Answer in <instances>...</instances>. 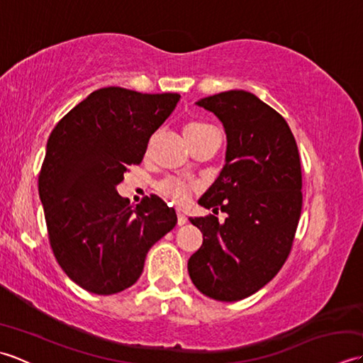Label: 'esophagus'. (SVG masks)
<instances>
[{"label": "esophagus", "instance_id": "obj_1", "mask_svg": "<svg viewBox=\"0 0 363 363\" xmlns=\"http://www.w3.org/2000/svg\"><path fill=\"white\" fill-rule=\"evenodd\" d=\"M176 213H177V225H179V226L186 225V223H187V217H186V213H184L182 211H177Z\"/></svg>", "mask_w": 363, "mask_h": 363}]
</instances>
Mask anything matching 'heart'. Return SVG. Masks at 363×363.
Returning a JSON list of instances; mask_svg holds the SVG:
<instances>
[{"label":"heart","mask_w":363,"mask_h":363,"mask_svg":"<svg viewBox=\"0 0 363 363\" xmlns=\"http://www.w3.org/2000/svg\"><path fill=\"white\" fill-rule=\"evenodd\" d=\"M211 130H213L212 126L206 125L203 121H190L189 125L184 128V137H186V142L189 146L199 140V138L204 137L206 134H209ZM159 194L162 196H165L168 199H172L174 204H187L189 199L191 196V191L195 190L194 186H189L186 182H181L177 179H167L164 182L159 184Z\"/></svg>","instance_id":"obj_1"}]
</instances>
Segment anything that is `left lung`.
Wrapping results in <instances>:
<instances>
[{
	"mask_svg": "<svg viewBox=\"0 0 363 363\" xmlns=\"http://www.w3.org/2000/svg\"><path fill=\"white\" fill-rule=\"evenodd\" d=\"M195 104L221 121L228 142L225 167L198 204L226 220L190 218L203 245L189 259V274L203 295L233 303L267 285L289 257L303 207L299 152L282 115L251 91Z\"/></svg>",
	"mask_w": 363,
	"mask_h": 363,
	"instance_id": "1",
	"label": "left lung"
}]
</instances>
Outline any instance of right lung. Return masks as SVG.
I'll list each match as a JSON object with an SVG mask.
<instances>
[{
	"label": "right lung",
	"instance_id": "add662e5",
	"mask_svg": "<svg viewBox=\"0 0 363 363\" xmlns=\"http://www.w3.org/2000/svg\"><path fill=\"white\" fill-rule=\"evenodd\" d=\"M179 98L104 87L52 129L38 195L54 257L84 290L113 295L130 287L151 246L176 226L174 209L159 196H146L134 209L117 186L129 165L140 164Z\"/></svg>",
	"mask_w": 363,
	"mask_h": 363
}]
</instances>
